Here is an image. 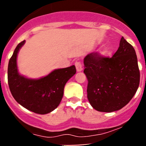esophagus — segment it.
<instances>
[{
    "mask_svg": "<svg viewBox=\"0 0 146 146\" xmlns=\"http://www.w3.org/2000/svg\"><path fill=\"white\" fill-rule=\"evenodd\" d=\"M75 66H76L77 71L80 72L83 70L82 64V63L80 62H75Z\"/></svg>",
    "mask_w": 146,
    "mask_h": 146,
    "instance_id": "34e87169",
    "label": "esophagus"
}]
</instances>
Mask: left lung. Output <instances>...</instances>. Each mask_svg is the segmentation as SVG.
<instances>
[{
  "instance_id": "left-lung-1",
  "label": "left lung",
  "mask_w": 146,
  "mask_h": 146,
  "mask_svg": "<svg viewBox=\"0 0 146 146\" xmlns=\"http://www.w3.org/2000/svg\"><path fill=\"white\" fill-rule=\"evenodd\" d=\"M84 64L88 82L87 98L98 111L121 109L136 93L140 81L136 52L123 37L112 58L91 53L84 58Z\"/></svg>"
}]
</instances>
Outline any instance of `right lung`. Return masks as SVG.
Masks as SVG:
<instances>
[{"label":"right lung","instance_id":"obj_1","mask_svg":"<svg viewBox=\"0 0 146 146\" xmlns=\"http://www.w3.org/2000/svg\"><path fill=\"white\" fill-rule=\"evenodd\" d=\"M25 40L15 48L8 64V84L11 95L22 106L33 113L44 115L60 104L66 83L76 73L74 65L55 69L39 79H30L18 73L17 56Z\"/></svg>","mask_w":146,"mask_h":146}]
</instances>
